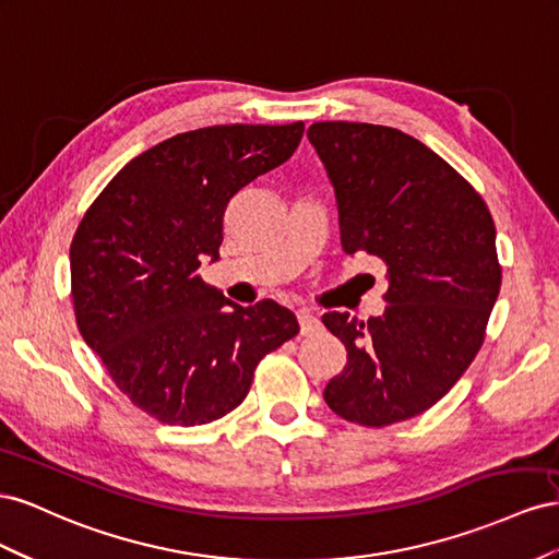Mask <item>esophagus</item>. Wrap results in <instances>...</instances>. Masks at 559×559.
<instances>
[{
  "label": "esophagus",
  "mask_w": 559,
  "mask_h": 559,
  "mask_svg": "<svg viewBox=\"0 0 559 559\" xmlns=\"http://www.w3.org/2000/svg\"><path fill=\"white\" fill-rule=\"evenodd\" d=\"M297 321H299V332L301 334H313V332L321 330V321H318V318L309 311H299Z\"/></svg>",
  "instance_id": "1"
}]
</instances>
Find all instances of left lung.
<instances>
[{
	"label": "left lung",
	"mask_w": 559,
	"mask_h": 559,
	"mask_svg": "<svg viewBox=\"0 0 559 559\" xmlns=\"http://www.w3.org/2000/svg\"><path fill=\"white\" fill-rule=\"evenodd\" d=\"M346 254L384 262L389 301L368 323L330 311L346 346L325 403L342 419L389 426L433 407L466 372L501 288L497 229L483 197L412 135L389 126L318 121Z\"/></svg>",
	"instance_id": "obj_1"
}]
</instances>
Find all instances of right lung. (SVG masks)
<instances>
[{
	"label": "right lung",
	"instance_id": "1",
	"mask_svg": "<svg viewBox=\"0 0 559 559\" xmlns=\"http://www.w3.org/2000/svg\"><path fill=\"white\" fill-rule=\"evenodd\" d=\"M305 123L209 126L158 142L93 201L70 246L84 342L150 417L201 426L243 403L258 362L299 332L290 309L234 305L197 274L217 262L229 201L288 162Z\"/></svg>",
	"mask_w": 559,
	"mask_h": 559
}]
</instances>
